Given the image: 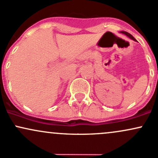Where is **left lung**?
<instances>
[{
  "label": "left lung",
  "instance_id": "8db88e82",
  "mask_svg": "<svg viewBox=\"0 0 158 158\" xmlns=\"http://www.w3.org/2000/svg\"><path fill=\"white\" fill-rule=\"evenodd\" d=\"M120 33H122V34H123V35H127V37H128L129 38H130V39H132V40H133L134 41H136V40H135V38H133V36H132L131 35H130V33H128V32H127V31H120Z\"/></svg>",
  "mask_w": 158,
  "mask_h": 158
}]
</instances>
